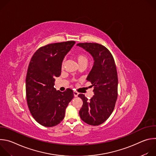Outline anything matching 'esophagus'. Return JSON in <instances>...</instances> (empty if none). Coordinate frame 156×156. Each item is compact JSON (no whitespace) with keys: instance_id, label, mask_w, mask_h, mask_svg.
Returning a JSON list of instances; mask_svg holds the SVG:
<instances>
[{"instance_id":"1","label":"esophagus","mask_w":156,"mask_h":156,"mask_svg":"<svg viewBox=\"0 0 156 156\" xmlns=\"http://www.w3.org/2000/svg\"><path fill=\"white\" fill-rule=\"evenodd\" d=\"M73 94H74L75 97H78V93L76 91H73Z\"/></svg>"}]
</instances>
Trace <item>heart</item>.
<instances>
[{
  "instance_id": "heart-1",
  "label": "heart",
  "mask_w": 156,
  "mask_h": 156,
  "mask_svg": "<svg viewBox=\"0 0 156 156\" xmlns=\"http://www.w3.org/2000/svg\"><path fill=\"white\" fill-rule=\"evenodd\" d=\"M75 58L78 63V65H86L88 62V59H87V57L86 56V55H85L83 53H79L75 55Z\"/></svg>"
}]
</instances>
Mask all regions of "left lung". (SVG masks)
<instances>
[{"instance_id":"obj_1","label":"left lung","mask_w":156,"mask_h":156,"mask_svg":"<svg viewBox=\"0 0 156 156\" xmlns=\"http://www.w3.org/2000/svg\"><path fill=\"white\" fill-rule=\"evenodd\" d=\"M93 58L94 65L86 80L93 86L94 95L88 100L83 94L80 97L83 105L79 114L85 123L97 126L104 123L112 113L118 96V77L112 55L98 43H79Z\"/></svg>"}]
</instances>
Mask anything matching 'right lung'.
Segmentation results:
<instances>
[{"label":"right lung","mask_w":156,"mask_h":156,"mask_svg":"<svg viewBox=\"0 0 156 156\" xmlns=\"http://www.w3.org/2000/svg\"><path fill=\"white\" fill-rule=\"evenodd\" d=\"M75 44V41H66L41 47L30 62L26 78L27 104L33 118L42 126L51 127L60 123L73 98L71 89L61 92L54 85V78L61 74L65 56Z\"/></svg>","instance_id":"obj_1"}]
</instances>
